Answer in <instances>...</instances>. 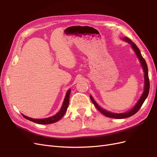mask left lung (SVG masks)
<instances>
[{
  "label": "left lung",
  "instance_id": "left-lung-1",
  "mask_svg": "<svg viewBox=\"0 0 157 157\" xmlns=\"http://www.w3.org/2000/svg\"><path fill=\"white\" fill-rule=\"evenodd\" d=\"M122 39L128 42V43H130L132 45V48L134 49V50L135 51L137 58H139V59L140 61L141 64L142 65V67H143L144 73H145L144 74L145 86H144V92L143 94H142V96L140 98V99H139V101H137L136 105L134 106V107L130 111H128L124 113H113L111 112H109L106 110H104V109H103L102 108H101L98 105L97 103L95 101L94 99L92 98V97L90 96V99H91L92 103L94 104V105L96 106V107L97 108L98 111H100L103 114V115H104L105 116H106L107 117L113 118H125L130 117L132 115H134V114H136L137 111L140 110V109L141 108L142 105H143V103H144L145 99L147 98V96H148L149 92V88H150V82H149V75H148V67H147V65L145 59L143 58V56H142L141 54V52H140L139 48H137L134 42H133L128 37L125 36Z\"/></svg>",
  "mask_w": 157,
  "mask_h": 157
}]
</instances>
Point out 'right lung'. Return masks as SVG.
<instances>
[{"mask_svg":"<svg viewBox=\"0 0 157 157\" xmlns=\"http://www.w3.org/2000/svg\"><path fill=\"white\" fill-rule=\"evenodd\" d=\"M70 93H71V90L69 89L67 91V94H66L64 101L63 103V105H62V107H61L60 111L54 116H52L51 117L46 118H42V119H36V118H31L29 117H27L23 115H22L25 118H26V119L29 120L30 121H32L33 122L37 123V124H52V123H54V122H58L59 120H60L61 118L63 117L66 111H67L68 105H69V103Z\"/></svg>","mask_w":157,"mask_h":157,"instance_id":"obj_1","label":"right lung"}]
</instances>
